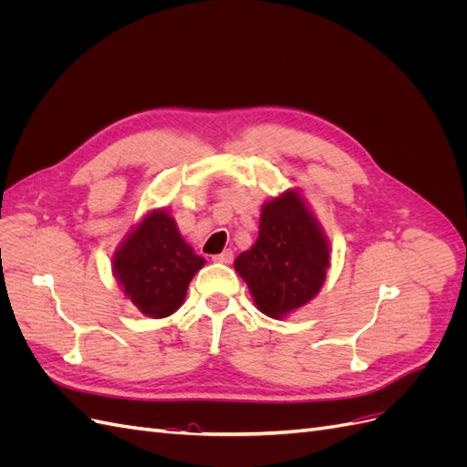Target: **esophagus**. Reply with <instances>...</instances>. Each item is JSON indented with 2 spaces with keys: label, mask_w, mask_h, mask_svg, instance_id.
<instances>
[{
  "label": "esophagus",
  "mask_w": 467,
  "mask_h": 467,
  "mask_svg": "<svg viewBox=\"0 0 467 467\" xmlns=\"http://www.w3.org/2000/svg\"><path fill=\"white\" fill-rule=\"evenodd\" d=\"M212 261L223 263V265H230V263L234 261V251H232V249H225V251H222V253H220V255H214V257H212Z\"/></svg>",
  "instance_id": "esophagus-1"
}]
</instances>
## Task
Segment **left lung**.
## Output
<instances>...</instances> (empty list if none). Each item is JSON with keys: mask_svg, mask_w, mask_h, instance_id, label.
Instances as JSON below:
<instances>
[{"mask_svg": "<svg viewBox=\"0 0 467 467\" xmlns=\"http://www.w3.org/2000/svg\"><path fill=\"white\" fill-rule=\"evenodd\" d=\"M234 265L268 317H285L316 298L327 276L329 244L298 191L263 204L257 242Z\"/></svg>", "mask_w": 467, "mask_h": 467, "instance_id": "1", "label": "left lung"}]
</instances>
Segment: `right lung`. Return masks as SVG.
Instances as JSON below:
<instances>
[{"label": "right lung", "instance_id": "obj_1", "mask_svg": "<svg viewBox=\"0 0 467 467\" xmlns=\"http://www.w3.org/2000/svg\"><path fill=\"white\" fill-rule=\"evenodd\" d=\"M204 259L181 237L165 210H151L112 257V273L130 302L148 317H167L181 307L189 282Z\"/></svg>", "mask_w": 467, "mask_h": 467}]
</instances>
